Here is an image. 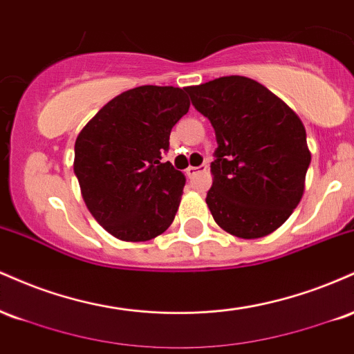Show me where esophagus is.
<instances>
[{"instance_id": "esophagus-1", "label": "esophagus", "mask_w": 354, "mask_h": 354, "mask_svg": "<svg viewBox=\"0 0 354 354\" xmlns=\"http://www.w3.org/2000/svg\"><path fill=\"white\" fill-rule=\"evenodd\" d=\"M205 169H206V166H188V168H186V174L191 178V176H194V174L205 171Z\"/></svg>"}]
</instances>
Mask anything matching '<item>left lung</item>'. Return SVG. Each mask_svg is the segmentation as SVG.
<instances>
[{"label":"left lung","instance_id":"left-lung-1","mask_svg":"<svg viewBox=\"0 0 354 354\" xmlns=\"http://www.w3.org/2000/svg\"><path fill=\"white\" fill-rule=\"evenodd\" d=\"M209 120L218 148L206 203L219 228L243 239L273 233L291 216L311 163L298 115L258 81L223 76L185 88Z\"/></svg>","mask_w":354,"mask_h":354}]
</instances>
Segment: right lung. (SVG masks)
Segmentation results:
<instances>
[{
  "label": "right lung",
  "mask_w": 354,
  "mask_h": 354,
  "mask_svg": "<svg viewBox=\"0 0 354 354\" xmlns=\"http://www.w3.org/2000/svg\"><path fill=\"white\" fill-rule=\"evenodd\" d=\"M188 109L185 88L138 86L104 104L76 138L83 200L115 238L148 241L173 223L186 180L161 154Z\"/></svg>",
  "instance_id": "right-lung-1"
}]
</instances>
